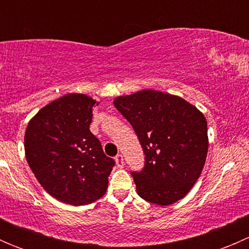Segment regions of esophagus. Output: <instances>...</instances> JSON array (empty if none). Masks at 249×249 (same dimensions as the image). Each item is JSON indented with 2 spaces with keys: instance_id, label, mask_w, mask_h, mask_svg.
<instances>
[{
  "instance_id": "obj_1",
  "label": "esophagus",
  "mask_w": 249,
  "mask_h": 249,
  "mask_svg": "<svg viewBox=\"0 0 249 249\" xmlns=\"http://www.w3.org/2000/svg\"><path fill=\"white\" fill-rule=\"evenodd\" d=\"M115 162H117V166L118 167H124V158H123L122 154H118L115 155Z\"/></svg>"
}]
</instances>
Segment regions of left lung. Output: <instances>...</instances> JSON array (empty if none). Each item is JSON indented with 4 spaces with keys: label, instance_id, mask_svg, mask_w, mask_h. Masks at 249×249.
Here are the masks:
<instances>
[{
    "label": "left lung",
    "instance_id": "left-lung-1",
    "mask_svg": "<svg viewBox=\"0 0 249 249\" xmlns=\"http://www.w3.org/2000/svg\"><path fill=\"white\" fill-rule=\"evenodd\" d=\"M131 124L144 153V166L132 171L137 194L160 206L189 193L201 175L208 150L207 122L182 97L142 90L114 100Z\"/></svg>",
    "mask_w": 249,
    "mask_h": 249
}]
</instances>
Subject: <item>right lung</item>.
<instances>
[{
    "label": "right lung",
    "instance_id": "right-lung-1",
    "mask_svg": "<svg viewBox=\"0 0 249 249\" xmlns=\"http://www.w3.org/2000/svg\"><path fill=\"white\" fill-rule=\"evenodd\" d=\"M96 101L67 94L43 107L25 132L27 164L44 190L69 205H87L108 187L114 160L90 131Z\"/></svg>",
    "mask_w": 249,
    "mask_h": 249
}]
</instances>
